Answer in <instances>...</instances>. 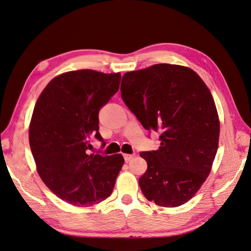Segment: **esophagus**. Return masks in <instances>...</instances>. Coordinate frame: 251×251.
<instances>
[{"label": "esophagus", "instance_id": "34e87169", "mask_svg": "<svg viewBox=\"0 0 251 251\" xmlns=\"http://www.w3.org/2000/svg\"><path fill=\"white\" fill-rule=\"evenodd\" d=\"M123 157H125L126 162H129V161H131V160L133 159L134 154H123Z\"/></svg>", "mask_w": 251, "mask_h": 251}]
</instances>
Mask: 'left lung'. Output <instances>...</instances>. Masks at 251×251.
<instances>
[{
  "mask_svg": "<svg viewBox=\"0 0 251 251\" xmlns=\"http://www.w3.org/2000/svg\"><path fill=\"white\" fill-rule=\"evenodd\" d=\"M121 97L149 131H160L158 150L141 152L148 169L139 179L146 198L179 207L206 181L219 143L220 122L210 90L197 73L154 64L125 73Z\"/></svg>",
  "mask_w": 251,
  "mask_h": 251,
  "instance_id": "8db88e82",
  "label": "left lung"
}]
</instances>
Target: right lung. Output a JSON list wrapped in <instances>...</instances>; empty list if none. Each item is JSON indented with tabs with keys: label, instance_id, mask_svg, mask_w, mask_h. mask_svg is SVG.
I'll return each mask as SVG.
<instances>
[{
	"label": "right lung",
	"instance_id": "obj_1",
	"mask_svg": "<svg viewBox=\"0 0 251 251\" xmlns=\"http://www.w3.org/2000/svg\"><path fill=\"white\" fill-rule=\"evenodd\" d=\"M120 73L76 70L57 75L41 92L33 110L28 141L40 178L73 206L111 196L125 163L122 155L89 153L99 133V111L119 90Z\"/></svg>",
	"mask_w": 251,
	"mask_h": 251
}]
</instances>
